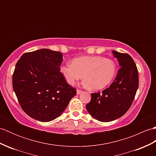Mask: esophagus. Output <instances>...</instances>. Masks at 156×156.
<instances>
[{
	"label": "esophagus",
	"instance_id": "esophagus-1",
	"mask_svg": "<svg viewBox=\"0 0 156 156\" xmlns=\"http://www.w3.org/2000/svg\"><path fill=\"white\" fill-rule=\"evenodd\" d=\"M76 92H77V94H81L82 92V90H79V89H77V90H76Z\"/></svg>",
	"mask_w": 156,
	"mask_h": 156
}]
</instances>
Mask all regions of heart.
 <instances>
[{
  "label": "heart",
  "mask_w": 156,
  "mask_h": 156,
  "mask_svg": "<svg viewBox=\"0 0 156 156\" xmlns=\"http://www.w3.org/2000/svg\"><path fill=\"white\" fill-rule=\"evenodd\" d=\"M117 67L110 59L100 55L82 56L72 63L66 62L59 71L69 84L74 85L83 78L82 84L92 90H101L107 87L115 77Z\"/></svg>",
  "instance_id": "obj_1"
}]
</instances>
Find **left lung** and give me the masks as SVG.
Instances as JSON below:
<instances>
[{
    "mask_svg": "<svg viewBox=\"0 0 156 156\" xmlns=\"http://www.w3.org/2000/svg\"><path fill=\"white\" fill-rule=\"evenodd\" d=\"M121 68L115 80L102 92L91 94L86 106L88 112L98 121L108 122L122 117L129 108L139 87L138 70L128 54L112 51Z\"/></svg>",
    "mask_w": 156,
    "mask_h": 156,
    "instance_id": "obj_1",
    "label": "left lung"
}]
</instances>
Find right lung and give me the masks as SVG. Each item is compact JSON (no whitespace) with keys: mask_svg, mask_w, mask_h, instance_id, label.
<instances>
[{"mask_svg":"<svg viewBox=\"0 0 156 156\" xmlns=\"http://www.w3.org/2000/svg\"><path fill=\"white\" fill-rule=\"evenodd\" d=\"M62 56L59 51L41 49L25 53L16 64L13 90L23 111L37 121L58 117L76 94L59 71Z\"/></svg>","mask_w":156,"mask_h":156,"instance_id":"add662e5","label":"right lung"}]
</instances>
